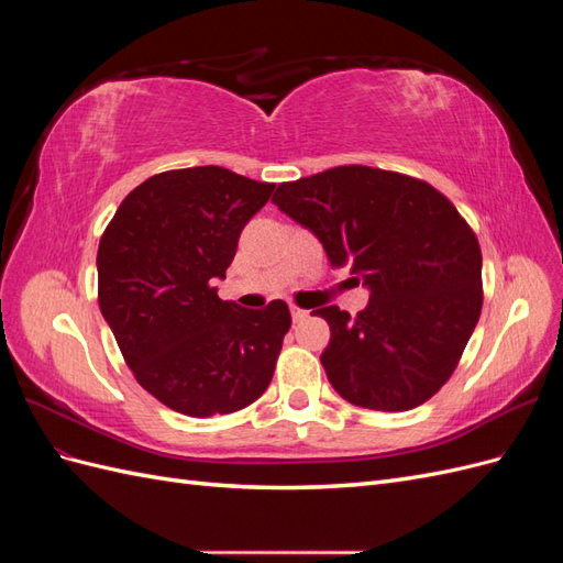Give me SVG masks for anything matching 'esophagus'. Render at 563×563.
<instances>
[{
  "instance_id": "esophagus-1",
  "label": "esophagus",
  "mask_w": 563,
  "mask_h": 563,
  "mask_svg": "<svg viewBox=\"0 0 563 563\" xmlns=\"http://www.w3.org/2000/svg\"><path fill=\"white\" fill-rule=\"evenodd\" d=\"M308 310H302V308H298V305H291V317H294V321L298 323V321H302V319H308Z\"/></svg>"
}]
</instances>
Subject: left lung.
I'll return each mask as SVG.
<instances>
[{
  "mask_svg": "<svg viewBox=\"0 0 563 563\" xmlns=\"http://www.w3.org/2000/svg\"><path fill=\"white\" fill-rule=\"evenodd\" d=\"M272 201L314 232L333 267L368 286L366 310H314L340 397L408 411L455 371L482 314V249L467 220L430 183L362 164L282 183Z\"/></svg>",
  "mask_w": 563,
  "mask_h": 563,
  "instance_id": "left-lung-1",
  "label": "left lung"
}]
</instances>
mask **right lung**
<instances>
[{
  "label": "right lung",
  "instance_id": "add662e5",
  "mask_svg": "<svg viewBox=\"0 0 563 563\" xmlns=\"http://www.w3.org/2000/svg\"><path fill=\"white\" fill-rule=\"evenodd\" d=\"M272 190L223 166L176 168L131 190L100 236V312L135 380L183 416L240 411L275 373L288 305L244 310L213 286Z\"/></svg>",
  "mask_w": 563,
  "mask_h": 563
}]
</instances>
